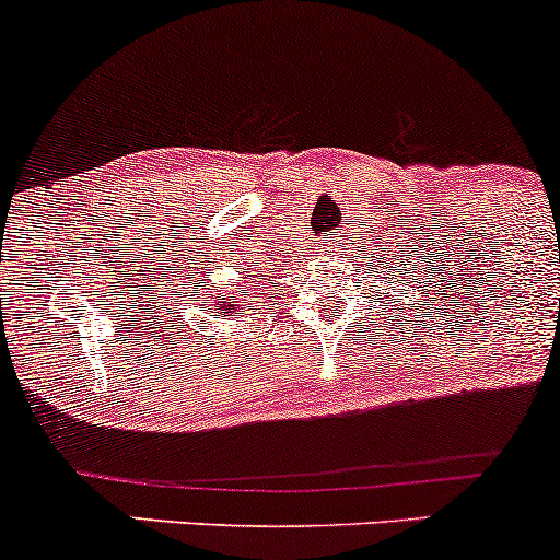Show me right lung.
<instances>
[{
    "label": "right lung",
    "instance_id": "1",
    "mask_svg": "<svg viewBox=\"0 0 560 560\" xmlns=\"http://www.w3.org/2000/svg\"><path fill=\"white\" fill-rule=\"evenodd\" d=\"M210 303H212V305H207V308H210V311L214 313V316H231V313L236 311L238 300H236V298H229V292L220 290L218 294H212Z\"/></svg>",
    "mask_w": 560,
    "mask_h": 560
}]
</instances>
